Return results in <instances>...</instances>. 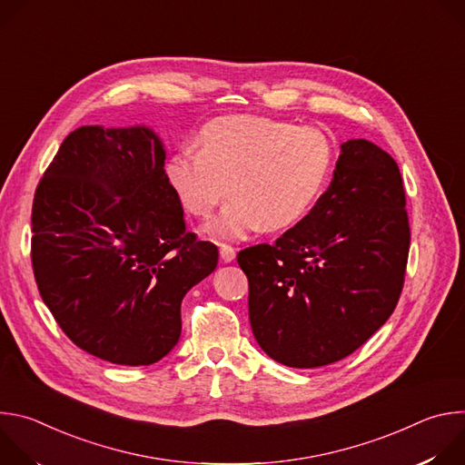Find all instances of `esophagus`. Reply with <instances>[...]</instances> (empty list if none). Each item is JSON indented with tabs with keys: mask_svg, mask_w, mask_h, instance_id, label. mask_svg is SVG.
<instances>
[{
	"mask_svg": "<svg viewBox=\"0 0 465 465\" xmlns=\"http://www.w3.org/2000/svg\"><path fill=\"white\" fill-rule=\"evenodd\" d=\"M219 252H221V259H223L224 262H230V261L235 259V248L230 246V244H221V246H219Z\"/></svg>",
	"mask_w": 465,
	"mask_h": 465,
	"instance_id": "obj_1",
	"label": "esophagus"
}]
</instances>
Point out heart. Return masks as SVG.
Listing matches in <instances>:
<instances>
[{
  "instance_id": "obj_1",
  "label": "heart",
  "mask_w": 465,
  "mask_h": 465,
  "mask_svg": "<svg viewBox=\"0 0 465 465\" xmlns=\"http://www.w3.org/2000/svg\"><path fill=\"white\" fill-rule=\"evenodd\" d=\"M196 147L167 162V180L182 206L210 217L228 193H237L206 226L217 239H241L261 224L280 230L314 204L333 163L327 138L316 128L257 115L208 123Z\"/></svg>"
}]
</instances>
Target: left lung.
<instances>
[{
	"instance_id": "1",
	"label": "left lung",
	"mask_w": 465,
	"mask_h": 465,
	"mask_svg": "<svg viewBox=\"0 0 465 465\" xmlns=\"http://www.w3.org/2000/svg\"><path fill=\"white\" fill-rule=\"evenodd\" d=\"M401 173L366 140L341 145L327 191L274 244L237 253L253 337L271 359L318 368L359 350L405 283L411 226Z\"/></svg>"
}]
</instances>
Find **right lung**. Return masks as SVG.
I'll return each mask as SVG.
<instances>
[{"label": "right lung", "mask_w": 465, "mask_h": 465, "mask_svg": "<svg viewBox=\"0 0 465 465\" xmlns=\"http://www.w3.org/2000/svg\"><path fill=\"white\" fill-rule=\"evenodd\" d=\"M149 126H81L65 138L33 201L31 259L40 296L74 344L123 366L163 359L187 291L219 261L185 230Z\"/></svg>", "instance_id": "add662e5"}]
</instances>
